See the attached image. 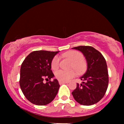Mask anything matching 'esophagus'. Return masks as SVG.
Here are the masks:
<instances>
[{
  "label": "esophagus",
  "instance_id": "obj_1",
  "mask_svg": "<svg viewBox=\"0 0 124 124\" xmlns=\"http://www.w3.org/2000/svg\"><path fill=\"white\" fill-rule=\"evenodd\" d=\"M67 83H68L67 82H62V81H59V84L60 85L63 84H67Z\"/></svg>",
  "mask_w": 124,
  "mask_h": 124
}]
</instances>
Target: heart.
I'll use <instances>...</instances> for the list:
<instances>
[{
    "label": "heart",
    "mask_w": 124,
    "mask_h": 124,
    "mask_svg": "<svg viewBox=\"0 0 124 124\" xmlns=\"http://www.w3.org/2000/svg\"><path fill=\"white\" fill-rule=\"evenodd\" d=\"M63 56L66 57L72 61L71 69H74L77 73H81L86 68L87 63L84 59L83 54L78 51H70L64 54ZM60 58L58 56H55L52 58L51 62V67L52 70H55L59 68ZM55 77L60 81L67 82L74 77L75 73L74 70L64 71L58 70L55 72Z\"/></svg>",
    "instance_id": "obj_1"
}]
</instances>
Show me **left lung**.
<instances>
[{"label":"left lung","instance_id":"left-lung-1","mask_svg":"<svg viewBox=\"0 0 124 124\" xmlns=\"http://www.w3.org/2000/svg\"><path fill=\"white\" fill-rule=\"evenodd\" d=\"M73 49L80 51L87 63V69L81 80L72 93L75 100L84 106L96 103L104 97L108 88L109 78L107 65L103 56L90 46H79Z\"/></svg>","mask_w":124,"mask_h":124}]
</instances>
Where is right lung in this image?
I'll return each mask as SVG.
<instances>
[{
    "label": "right lung",
    "instance_id": "obj_1",
    "mask_svg": "<svg viewBox=\"0 0 124 124\" xmlns=\"http://www.w3.org/2000/svg\"><path fill=\"white\" fill-rule=\"evenodd\" d=\"M58 52L34 51L23 61L20 70V87L25 97L32 103L46 105L57 95L60 87L58 81L57 79L52 81L50 79L54 77L51 70V61ZM44 79L49 81L44 83Z\"/></svg>",
    "mask_w": 124,
    "mask_h": 124
}]
</instances>
